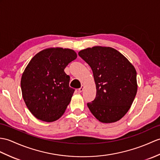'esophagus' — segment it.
Listing matches in <instances>:
<instances>
[{"label":"esophagus","instance_id":"obj_1","mask_svg":"<svg viewBox=\"0 0 160 160\" xmlns=\"http://www.w3.org/2000/svg\"><path fill=\"white\" fill-rule=\"evenodd\" d=\"M84 85H82V87L78 89V92H82V91H83V90H84Z\"/></svg>","mask_w":160,"mask_h":160}]
</instances>
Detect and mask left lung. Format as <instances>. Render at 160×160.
Instances as JSON below:
<instances>
[{
	"mask_svg": "<svg viewBox=\"0 0 160 160\" xmlns=\"http://www.w3.org/2000/svg\"><path fill=\"white\" fill-rule=\"evenodd\" d=\"M78 54L91 67L97 89L95 99L87 103L89 110L102 122L119 121L136 97L138 84L135 68L110 47L88 48Z\"/></svg>",
	"mask_w": 160,
	"mask_h": 160,
	"instance_id": "obj_1",
	"label": "left lung"
}]
</instances>
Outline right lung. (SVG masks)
Instances as JSON below:
<instances>
[{
	"instance_id": "add662e5",
	"label": "right lung",
	"mask_w": 160,
	"mask_h": 160,
	"mask_svg": "<svg viewBox=\"0 0 160 160\" xmlns=\"http://www.w3.org/2000/svg\"><path fill=\"white\" fill-rule=\"evenodd\" d=\"M76 58L72 49L50 48L28 62L22 76V93L28 109L38 119L53 122L65 112L75 90L69 87L70 77L64 69Z\"/></svg>"
}]
</instances>
